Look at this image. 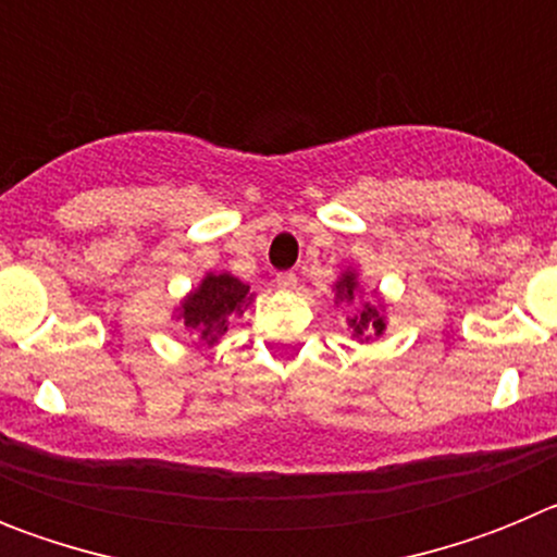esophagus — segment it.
<instances>
[{
	"label": "esophagus",
	"instance_id": "obj_1",
	"mask_svg": "<svg viewBox=\"0 0 557 557\" xmlns=\"http://www.w3.org/2000/svg\"><path fill=\"white\" fill-rule=\"evenodd\" d=\"M275 284L282 289H295L298 287V275L293 273V270H287V273H278L275 275Z\"/></svg>",
	"mask_w": 557,
	"mask_h": 557
}]
</instances>
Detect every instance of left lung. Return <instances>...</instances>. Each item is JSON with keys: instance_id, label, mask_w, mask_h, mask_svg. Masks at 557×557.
I'll return each instance as SVG.
<instances>
[{"instance_id": "8db88e82", "label": "left lung", "mask_w": 557, "mask_h": 557, "mask_svg": "<svg viewBox=\"0 0 557 557\" xmlns=\"http://www.w3.org/2000/svg\"><path fill=\"white\" fill-rule=\"evenodd\" d=\"M334 304H354L359 298V309H354V314H348V329H351V337L359 343H368V339H379L387 329L385 318V304L382 301H362V284H359L357 270H343L339 278L334 282Z\"/></svg>"}]
</instances>
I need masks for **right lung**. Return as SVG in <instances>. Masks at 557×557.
Instances as JSON below:
<instances>
[{
	"mask_svg": "<svg viewBox=\"0 0 557 557\" xmlns=\"http://www.w3.org/2000/svg\"><path fill=\"white\" fill-rule=\"evenodd\" d=\"M256 295L250 293V284L239 282L231 273H206L200 284L175 309V321L189 334L214 346L220 334L228 332L231 318H239L245 309L253 304Z\"/></svg>",
	"mask_w": 557,
	"mask_h": 557,
	"instance_id": "right-lung-1",
	"label": "right lung"
}]
</instances>
